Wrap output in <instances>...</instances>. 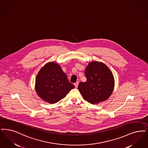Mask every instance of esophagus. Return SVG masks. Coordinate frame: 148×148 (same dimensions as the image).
<instances>
[{
	"mask_svg": "<svg viewBox=\"0 0 148 148\" xmlns=\"http://www.w3.org/2000/svg\"><path fill=\"white\" fill-rule=\"evenodd\" d=\"M78 84H79V83L77 82L75 83H74V85H75V88H77V86H78Z\"/></svg>",
	"mask_w": 148,
	"mask_h": 148,
	"instance_id": "34e87169",
	"label": "esophagus"
}]
</instances>
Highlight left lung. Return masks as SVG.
<instances>
[{"mask_svg":"<svg viewBox=\"0 0 148 148\" xmlns=\"http://www.w3.org/2000/svg\"><path fill=\"white\" fill-rule=\"evenodd\" d=\"M86 82H80L78 89L85 100L97 104L106 100L112 93L114 79L112 73L104 63L94 61L86 66Z\"/></svg>","mask_w":148,"mask_h":148,"instance_id":"8db88e82","label":"left lung"}]
</instances>
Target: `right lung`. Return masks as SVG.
Returning <instances> with one entry per match:
<instances>
[{
    "label": "right lung",
    "mask_w": 148,
    "mask_h": 148,
    "mask_svg": "<svg viewBox=\"0 0 148 148\" xmlns=\"http://www.w3.org/2000/svg\"><path fill=\"white\" fill-rule=\"evenodd\" d=\"M60 66L53 62L44 65L37 75L35 90L42 100L49 103H55L65 97L74 88Z\"/></svg>",
    "instance_id": "1"
}]
</instances>
